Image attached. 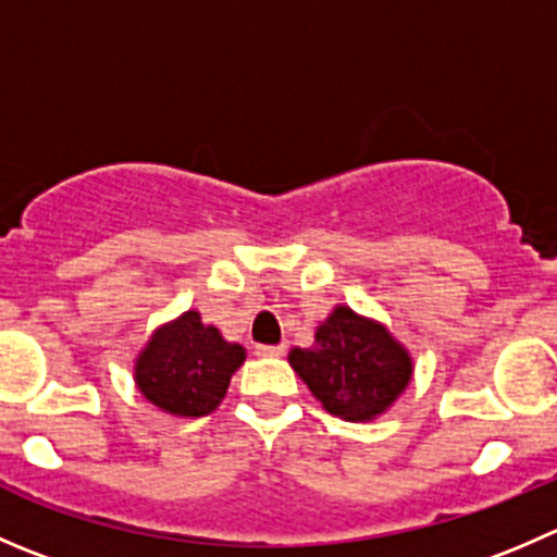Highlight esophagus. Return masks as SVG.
<instances>
[{"mask_svg":"<svg viewBox=\"0 0 557 557\" xmlns=\"http://www.w3.org/2000/svg\"><path fill=\"white\" fill-rule=\"evenodd\" d=\"M256 354L263 359H277L285 354V345H256Z\"/></svg>","mask_w":557,"mask_h":557,"instance_id":"obj_1","label":"esophagus"}]
</instances>
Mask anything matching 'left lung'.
I'll use <instances>...</instances> for the list:
<instances>
[{
  "label": "left lung",
  "mask_w": 557,
  "mask_h": 557,
  "mask_svg": "<svg viewBox=\"0 0 557 557\" xmlns=\"http://www.w3.org/2000/svg\"><path fill=\"white\" fill-rule=\"evenodd\" d=\"M288 361L312 397L345 422L381 416L413 375V359L388 329L345 305L315 329L312 348H294Z\"/></svg>",
  "instance_id": "obj_1"
}]
</instances>
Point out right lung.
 <instances>
[{"label":"right lung","mask_w":557,"mask_h":557,"mask_svg":"<svg viewBox=\"0 0 557 557\" xmlns=\"http://www.w3.org/2000/svg\"><path fill=\"white\" fill-rule=\"evenodd\" d=\"M245 356L239 343L207 326L201 312L187 310L149 337L135 359V386L165 413L198 419L223 403Z\"/></svg>","instance_id":"add662e5"}]
</instances>
